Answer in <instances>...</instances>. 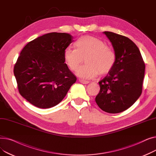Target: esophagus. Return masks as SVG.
Returning <instances> with one entry per match:
<instances>
[{"instance_id":"34e87169","label":"esophagus","mask_w":156,"mask_h":156,"mask_svg":"<svg viewBox=\"0 0 156 156\" xmlns=\"http://www.w3.org/2000/svg\"><path fill=\"white\" fill-rule=\"evenodd\" d=\"M79 81L80 83H83V84H88L90 83L89 81H87V80H81V79H79Z\"/></svg>"}]
</instances>
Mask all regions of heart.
Masks as SVG:
<instances>
[{
    "mask_svg": "<svg viewBox=\"0 0 156 156\" xmlns=\"http://www.w3.org/2000/svg\"><path fill=\"white\" fill-rule=\"evenodd\" d=\"M76 48L67 47L64 52V61L70 70L75 71L85 57L86 64L80 67L76 75L83 79H92L109 73L116 62V54L101 39L85 35L79 38Z\"/></svg>",
    "mask_w": 156,
    "mask_h": 156,
    "instance_id": "1",
    "label": "heart"
}]
</instances>
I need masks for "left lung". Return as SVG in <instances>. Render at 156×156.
Here are the masks:
<instances>
[{
  "mask_svg": "<svg viewBox=\"0 0 156 156\" xmlns=\"http://www.w3.org/2000/svg\"><path fill=\"white\" fill-rule=\"evenodd\" d=\"M104 34L112 43L116 62L99 83L95 97L98 106L109 113H119L131 107L142 92L145 66L136 44L126 37L111 31Z\"/></svg>",
  "mask_w": 156,
  "mask_h": 156,
  "instance_id": "obj_1",
  "label": "left lung"
}]
</instances>
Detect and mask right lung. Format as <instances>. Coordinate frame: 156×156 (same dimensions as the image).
<instances>
[{
    "instance_id": "right-lung-1",
    "label": "right lung",
    "mask_w": 156,
    "mask_h": 156,
    "mask_svg": "<svg viewBox=\"0 0 156 156\" xmlns=\"http://www.w3.org/2000/svg\"><path fill=\"white\" fill-rule=\"evenodd\" d=\"M73 42L72 35L52 32L28 42L14 67L20 94L39 108L58 104L76 78L64 63V52Z\"/></svg>"
}]
</instances>
